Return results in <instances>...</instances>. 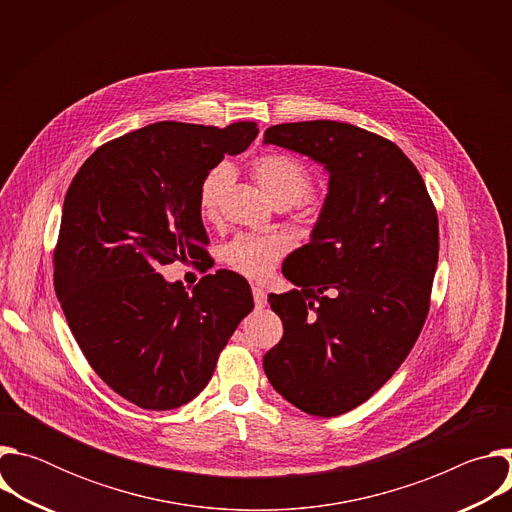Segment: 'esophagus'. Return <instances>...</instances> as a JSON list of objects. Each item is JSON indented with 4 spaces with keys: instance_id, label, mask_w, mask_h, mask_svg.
Segmentation results:
<instances>
[{
    "instance_id": "esophagus-1",
    "label": "esophagus",
    "mask_w": 512,
    "mask_h": 512,
    "mask_svg": "<svg viewBox=\"0 0 512 512\" xmlns=\"http://www.w3.org/2000/svg\"><path fill=\"white\" fill-rule=\"evenodd\" d=\"M253 300H255V308H257V310L265 308V304H267V294H265L263 287H259V285L253 287Z\"/></svg>"
}]
</instances>
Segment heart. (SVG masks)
I'll use <instances>...</instances> for the list:
<instances>
[{
    "instance_id": "heart-1",
    "label": "heart",
    "mask_w": 512,
    "mask_h": 512,
    "mask_svg": "<svg viewBox=\"0 0 512 512\" xmlns=\"http://www.w3.org/2000/svg\"><path fill=\"white\" fill-rule=\"evenodd\" d=\"M251 172L259 186L275 204H296L312 190V176L308 168L294 156L265 154L251 162ZM233 182L229 164L210 168L198 188V208L204 218L212 221L221 210L223 196ZM285 251V243L273 235H241L225 247V263L239 275L263 281L271 275L275 263Z\"/></svg>"
}]
</instances>
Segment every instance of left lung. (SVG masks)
<instances>
[{
    "label": "left lung",
    "instance_id": "1",
    "mask_svg": "<svg viewBox=\"0 0 512 512\" xmlns=\"http://www.w3.org/2000/svg\"><path fill=\"white\" fill-rule=\"evenodd\" d=\"M263 143L322 164L328 194L308 245L283 263L296 285L271 294L283 338L263 356L273 389L336 417L377 393L413 348L440 253L437 212L397 145L338 121L281 123Z\"/></svg>",
    "mask_w": 512,
    "mask_h": 512
}]
</instances>
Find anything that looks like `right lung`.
Instances as JSON below:
<instances>
[{"instance_id": "add662e5", "label": "right lung", "mask_w": 512, "mask_h": 512, "mask_svg": "<svg viewBox=\"0 0 512 512\" xmlns=\"http://www.w3.org/2000/svg\"><path fill=\"white\" fill-rule=\"evenodd\" d=\"M257 133L253 121L225 129L160 121L101 145L68 186L56 298L93 371L141 409L192 401L253 310L249 283L233 271L204 275L192 294L158 271L204 257L200 182Z\"/></svg>"}]
</instances>
